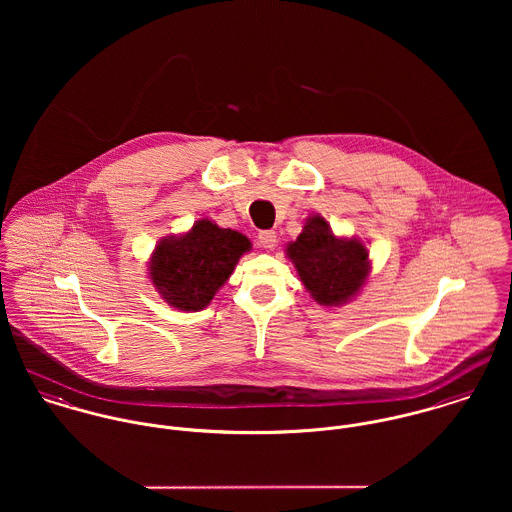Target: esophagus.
I'll list each match as a JSON object with an SVG mask.
<instances>
[{"mask_svg":"<svg viewBox=\"0 0 512 512\" xmlns=\"http://www.w3.org/2000/svg\"><path fill=\"white\" fill-rule=\"evenodd\" d=\"M258 242L262 248H274L278 242V236L274 230H260L258 232Z\"/></svg>","mask_w":512,"mask_h":512,"instance_id":"esophagus-1","label":"esophagus"}]
</instances>
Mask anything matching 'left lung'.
Segmentation results:
<instances>
[{
  "instance_id": "8db88e82",
  "label": "left lung",
  "mask_w": 512,
  "mask_h": 512,
  "mask_svg": "<svg viewBox=\"0 0 512 512\" xmlns=\"http://www.w3.org/2000/svg\"><path fill=\"white\" fill-rule=\"evenodd\" d=\"M305 290L321 305H341L361 290L368 276V252L359 240L337 238L321 217L307 220L288 246Z\"/></svg>"
}]
</instances>
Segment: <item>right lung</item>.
<instances>
[{
	"label": "right lung",
	"mask_w": 512,
	"mask_h": 512,
	"mask_svg": "<svg viewBox=\"0 0 512 512\" xmlns=\"http://www.w3.org/2000/svg\"><path fill=\"white\" fill-rule=\"evenodd\" d=\"M248 250L250 240L244 234L199 220L187 234L159 242L149 262L151 282L169 305L199 311L211 303Z\"/></svg>",
	"instance_id": "right-lung-1"
}]
</instances>
